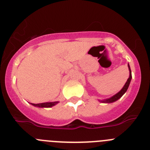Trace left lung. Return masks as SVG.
Returning a JSON list of instances; mask_svg holds the SVG:
<instances>
[{"label":"left lung","instance_id":"left-lung-1","mask_svg":"<svg viewBox=\"0 0 150 150\" xmlns=\"http://www.w3.org/2000/svg\"><path fill=\"white\" fill-rule=\"evenodd\" d=\"M128 70H129V77L128 79H127L126 83L124 85V86L122 87L121 90H120L118 93H116V95H114L113 96H112L111 98H107V99H104V100H98V101H100V103H105V104H110V103H113V102L116 101L117 100L121 98L123 95H124L126 91L128 90V86H129L130 83H131V80H132V71H131V68H130V66L129 64H128Z\"/></svg>","mask_w":150,"mask_h":150}]
</instances>
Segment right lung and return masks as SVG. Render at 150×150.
Instances as JSON below:
<instances>
[{
  "label": "right lung",
  "mask_w": 150,
  "mask_h": 150,
  "mask_svg": "<svg viewBox=\"0 0 150 150\" xmlns=\"http://www.w3.org/2000/svg\"><path fill=\"white\" fill-rule=\"evenodd\" d=\"M59 103V101H54V102H46V103H40V104H32L33 106L37 107H41V108H43V107H45V108H47V107H53V106L56 105L57 104Z\"/></svg>",
  "instance_id": "right-lung-1"
}]
</instances>
